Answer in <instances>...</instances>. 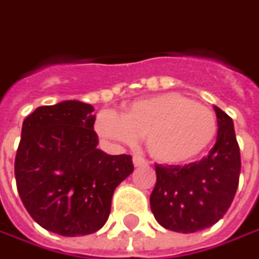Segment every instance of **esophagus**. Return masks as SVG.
<instances>
[{"mask_svg":"<svg viewBox=\"0 0 259 259\" xmlns=\"http://www.w3.org/2000/svg\"><path fill=\"white\" fill-rule=\"evenodd\" d=\"M133 165H135V167H142V166H146L147 162L143 159V157L140 156H133Z\"/></svg>","mask_w":259,"mask_h":259,"instance_id":"obj_1","label":"esophagus"}]
</instances>
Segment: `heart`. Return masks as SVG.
<instances>
[{
	"instance_id": "obj_1",
	"label": "heart",
	"mask_w": 259,
	"mask_h": 259,
	"mask_svg": "<svg viewBox=\"0 0 259 259\" xmlns=\"http://www.w3.org/2000/svg\"><path fill=\"white\" fill-rule=\"evenodd\" d=\"M94 129L104 139L119 143L146 142L149 155L165 165H185L210 146L218 121L208 107L179 93L138 99L123 112H100Z\"/></svg>"
}]
</instances>
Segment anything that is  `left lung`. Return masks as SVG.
<instances>
[{
	"instance_id": "1",
	"label": "left lung",
	"mask_w": 259,
	"mask_h": 259,
	"mask_svg": "<svg viewBox=\"0 0 259 259\" xmlns=\"http://www.w3.org/2000/svg\"><path fill=\"white\" fill-rule=\"evenodd\" d=\"M213 110L218 135L208 156L185 166H155L150 209L166 229L192 234L212 227L234 201L241 174L239 146L232 119L217 106Z\"/></svg>"
}]
</instances>
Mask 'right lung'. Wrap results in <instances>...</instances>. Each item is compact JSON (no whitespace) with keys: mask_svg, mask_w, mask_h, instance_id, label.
Returning a JSON list of instances; mask_svg holds the SVG:
<instances>
[{"mask_svg":"<svg viewBox=\"0 0 259 259\" xmlns=\"http://www.w3.org/2000/svg\"><path fill=\"white\" fill-rule=\"evenodd\" d=\"M94 107L77 100L41 106L23 121L15 181L31 218L63 236L93 234L110 215L114 189L133 172L129 155L97 149Z\"/></svg>","mask_w":259,"mask_h":259,"instance_id":"obj_1","label":"right lung"}]
</instances>
